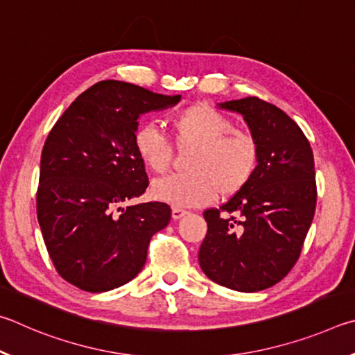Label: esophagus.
<instances>
[{"instance_id":"obj_1","label":"esophagus","mask_w":355,"mask_h":355,"mask_svg":"<svg viewBox=\"0 0 355 355\" xmlns=\"http://www.w3.org/2000/svg\"><path fill=\"white\" fill-rule=\"evenodd\" d=\"M184 215H187V210H184V209H181V207H173V210H171V216H173V220H179V218H182Z\"/></svg>"}]
</instances>
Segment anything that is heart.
I'll list each match as a JSON object with an SVG mask.
<instances>
[{
    "label": "heart",
    "instance_id": "b5f03b06",
    "mask_svg": "<svg viewBox=\"0 0 355 355\" xmlns=\"http://www.w3.org/2000/svg\"><path fill=\"white\" fill-rule=\"evenodd\" d=\"M166 123L174 145L193 149L185 159L187 173L153 184L155 200L174 207L206 206L218 191L234 195L251 181L259 165V143L251 132L234 128L231 118L198 103L174 112ZM132 148L151 173H165L171 164V143L153 124L143 123L134 130Z\"/></svg>",
    "mask_w": 355,
    "mask_h": 355
}]
</instances>
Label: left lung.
<instances>
[{"mask_svg": "<svg viewBox=\"0 0 355 355\" xmlns=\"http://www.w3.org/2000/svg\"><path fill=\"white\" fill-rule=\"evenodd\" d=\"M243 115L259 143L257 170L220 209H207L201 270L231 290L260 291L288 275L316 207L315 162L307 137L276 105L248 96L218 104Z\"/></svg>", "mask_w": 355, "mask_h": 355, "instance_id": "obj_1", "label": "left lung"}]
</instances>
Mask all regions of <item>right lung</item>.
Returning <instances> with one entry per match:
<instances>
[{"label":"right lung","instance_id":"right-lung-1","mask_svg":"<svg viewBox=\"0 0 355 355\" xmlns=\"http://www.w3.org/2000/svg\"><path fill=\"white\" fill-rule=\"evenodd\" d=\"M179 99L101 80L80 93L49 130L37 220L55 270L74 287L101 293L132 281L151 237L170 223L165 202L121 204L145 193L149 184L132 148L137 120Z\"/></svg>","mask_w":355,"mask_h":355}]
</instances>
